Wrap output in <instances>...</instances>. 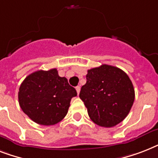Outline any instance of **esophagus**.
<instances>
[{"label": "esophagus", "instance_id": "34e87169", "mask_svg": "<svg viewBox=\"0 0 158 158\" xmlns=\"http://www.w3.org/2000/svg\"><path fill=\"white\" fill-rule=\"evenodd\" d=\"M75 89H76L77 94H78V95H79V92H80V87H79V86H77L76 88H75Z\"/></svg>", "mask_w": 158, "mask_h": 158}]
</instances>
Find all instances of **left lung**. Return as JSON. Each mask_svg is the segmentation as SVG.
Listing matches in <instances>:
<instances>
[{"mask_svg":"<svg viewBox=\"0 0 158 158\" xmlns=\"http://www.w3.org/2000/svg\"><path fill=\"white\" fill-rule=\"evenodd\" d=\"M86 79L79 98L90 119L106 128L121 122L135 101V89L127 74L117 67L102 64L89 69Z\"/></svg>","mask_w":158,"mask_h":158,"instance_id":"obj_1","label":"left lung"}]
</instances>
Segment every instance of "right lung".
Masks as SVG:
<instances>
[{"label":"right lung","instance_id":"right-lung-1","mask_svg":"<svg viewBox=\"0 0 158 158\" xmlns=\"http://www.w3.org/2000/svg\"><path fill=\"white\" fill-rule=\"evenodd\" d=\"M77 96L66 78L56 69L38 70L26 77L19 91V103L31 120L42 125H53L63 120L72 98Z\"/></svg>","mask_w":158,"mask_h":158}]
</instances>
